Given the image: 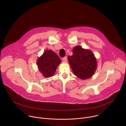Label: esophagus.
Masks as SVG:
<instances>
[{
	"instance_id": "1",
	"label": "esophagus",
	"mask_w": 126,
	"mask_h": 126,
	"mask_svg": "<svg viewBox=\"0 0 126 126\" xmlns=\"http://www.w3.org/2000/svg\"><path fill=\"white\" fill-rule=\"evenodd\" d=\"M62 61H63V62H67V57L66 56L63 57V58H62Z\"/></svg>"
}]
</instances>
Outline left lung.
Here are the masks:
<instances>
[{
    "label": "left lung",
    "mask_w": 126,
    "mask_h": 126,
    "mask_svg": "<svg viewBox=\"0 0 126 126\" xmlns=\"http://www.w3.org/2000/svg\"><path fill=\"white\" fill-rule=\"evenodd\" d=\"M73 55L68 60L75 76L82 80L91 78L97 67V61L94 53L89 49L77 45L73 49Z\"/></svg>",
    "instance_id": "8db88e82"
}]
</instances>
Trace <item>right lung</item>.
<instances>
[{"label": "right lung", "mask_w": 126, "mask_h": 126, "mask_svg": "<svg viewBox=\"0 0 126 126\" xmlns=\"http://www.w3.org/2000/svg\"><path fill=\"white\" fill-rule=\"evenodd\" d=\"M61 60L56 54L51 50H46L37 60L39 71L43 77L48 78L54 74Z\"/></svg>", "instance_id": "obj_1"}]
</instances>
